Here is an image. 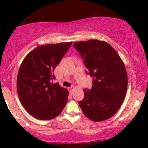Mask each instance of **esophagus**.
Instances as JSON below:
<instances>
[{
	"label": "esophagus",
	"instance_id": "obj_1",
	"mask_svg": "<svg viewBox=\"0 0 148 148\" xmlns=\"http://www.w3.org/2000/svg\"><path fill=\"white\" fill-rule=\"evenodd\" d=\"M74 87H69V92H71V93H72V92H73V91H74Z\"/></svg>",
	"mask_w": 148,
	"mask_h": 148
}]
</instances>
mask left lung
<instances>
[{
	"mask_svg": "<svg viewBox=\"0 0 148 148\" xmlns=\"http://www.w3.org/2000/svg\"><path fill=\"white\" fill-rule=\"evenodd\" d=\"M74 46L92 78L91 89L84 90V99L79 106L92 121L110 119L120 108L127 92L128 79L124 62L106 42L91 39L74 42Z\"/></svg>",
	"mask_w": 148,
	"mask_h": 148,
	"instance_id": "obj_1",
	"label": "left lung"
}]
</instances>
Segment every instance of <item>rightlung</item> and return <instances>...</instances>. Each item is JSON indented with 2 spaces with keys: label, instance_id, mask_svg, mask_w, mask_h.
<instances>
[{
  "label": "right lung",
  "instance_id": "obj_1",
  "mask_svg": "<svg viewBox=\"0 0 148 148\" xmlns=\"http://www.w3.org/2000/svg\"><path fill=\"white\" fill-rule=\"evenodd\" d=\"M72 42L46 44L35 47L20 66L17 91L22 105L36 119L49 120L58 116L66 106L69 92L53 84L54 69Z\"/></svg>",
  "mask_w": 148,
  "mask_h": 148
}]
</instances>
